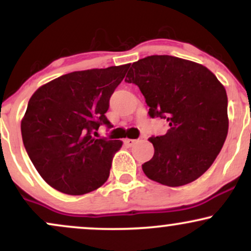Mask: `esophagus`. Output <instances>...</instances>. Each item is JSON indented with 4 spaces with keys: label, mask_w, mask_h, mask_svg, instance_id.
Instances as JSON below:
<instances>
[{
    "label": "esophagus",
    "mask_w": 251,
    "mask_h": 251,
    "mask_svg": "<svg viewBox=\"0 0 251 251\" xmlns=\"http://www.w3.org/2000/svg\"><path fill=\"white\" fill-rule=\"evenodd\" d=\"M134 143H135V139H125V140H124V144H125L126 146H132Z\"/></svg>",
    "instance_id": "esophagus-1"
}]
</instances>
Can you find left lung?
<instances>
[{"instance_id": "obj_1", "label": "left lung", "mask_w": 251, "mask_h": 251, "mask_svg": "<svg viewBox=\"0 0 251 251\" xmlns=\"http://www.w3.org/2000/svg\"><path fill=\"white\" fill-rule=\"evenodd\" d=\"M126 82L139 87L149 116L166 120L164 135H152L154 154L142 165L150 179L181 186L200 178L221 152L229 127L226 88L204 66L171 55L132 63Z\"/></svg>"}]
</instances>
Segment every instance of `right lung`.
I'll return each mask as SVG.
<instances>
[{
    "label": "right lung",
    "instance_id": "right-lung-1",
    "mask_svg": "<svg viewBox=\"0 0 251 251\" xmlns=\"http://www.w3.org/2000/svg\"><path fill=\"white\" fill-rule=\"evenodd\" d=\"M129 66L65 74L31 96L21 123L24 145L40 176L67 195L94 191L107 180L120 140L96 138L114 89Z\"/></svg>",
    "mask_w": 251,
    "mask_h": 251
}]
</instances>
